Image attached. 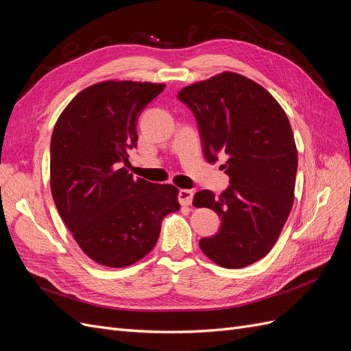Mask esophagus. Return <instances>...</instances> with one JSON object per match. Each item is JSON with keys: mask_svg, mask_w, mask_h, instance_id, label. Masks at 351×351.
<instances>
[{"mask_svg": "<svg viewBox=\"0 0 351 351\" xmlns=\"http://www.w3.org/2000/svg\"><path fill=\"white\" fill-rule=\"evenodd\" d=\"M192 200H193V192H192V190H189V189H182V190H180V192H178L180 205L189 206V205H192Z\"/></svg>", "mask_w": 351, "mask_h": 351, "instance_id": "obj_1", "label": "esophagus"}]
</instances>
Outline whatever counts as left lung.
Here are the masks:
<instances>
[{
    "label": "left lung",
    "instance_id": "1",
    "mask_svg": "<svg viewBox=\"0 0 351 351\" xmlns=\"http://www.w3.org/2000/svg\"><path fill=\"white\" fill-rule=\"evenodd\" d=\"M177 98L197 121L204 154L222 165L230 186L218 197L200 190L196 208L221 218L215 236L199 246L219 267L239 269L267 256L290 215L294 197L297 149L287 114L261 84L224 71L183 88Z\"/></svg>",
    "mask_w": 351,
    "mask_h": 351
}]
</instances>
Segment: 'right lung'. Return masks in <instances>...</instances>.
Masks as SVG:
<instances>
[{
	"label": "right lung",
	"instance_id": "right-lung-1",
	"mask_svg": "<svg viewBox=\"0 0 351 351\" xmlns=\"http://www.w3.org/2000/svg\"><path fill=\"white\" fill-rule=\"evenodd\" d=\"M162 83L107 80L83 89L51 137V193L74 240L104 267L141 261L167 214L180 209L173 184L133 178L123 165L137 146L136 124Z\"/></svg>",
	"mask_w": 351,
	"mask_h": 351
}]
</instances>
